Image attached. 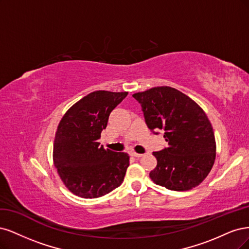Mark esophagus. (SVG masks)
Instances as JSON below:
<instances>
[{"label": "esophagus", "instance_id": "34e87169", "mask_svg": "<svg viewBox=\"0 0 249 249\" xmlns=\"http://www.w3.org/2000/svg\"><path fill=\"white\" fill-rule=\"evenodd\" d=\"M131 155H132L133 157H135V158H140V157H142V154H139V153H135V152H132V153H131Z\"/></svg>", "mask_w": 249, "mask_h": 249}]
</instances>
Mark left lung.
I'll use <instances>...</instances> for the list:
<instances>
[{
	"label": "left lung",
	"mask_w": 249,
	"mask_h": 249,
	"mask_svg": "<svg viewBox=\"0 0 249 249\" xmlns=\"http://www.w3.org/2000/svg\"><path fill=\"white\" fill-rule=\"evenodd\" d=\"M149 129L163 130L168 147L153 152L157 165L150 178L157 185L184 191L197 186L215 161L212 125L197 103L171 87L135 93Z\"/></svg>",
	"instance_id": "obj_1"
}]
</instances>
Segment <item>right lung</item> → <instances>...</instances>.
<instances>
[{"label":"right lung","mask_w":249,"mask_h":249,"mask_svg":"<svg viewBox=\"0 0 249 249\" xmlns=\"http://www.w3.org/2000/svg\"><path fill=\"white\" fill-rule=\"evenodd\" d=\"M127 94L92 92L72 106L60 121L53 142V164L73 195L100 197L122 184L129 156L106 150L98 140L111 110Z\"/></svg>","instance_id":"obj_1"}]
</instances>
